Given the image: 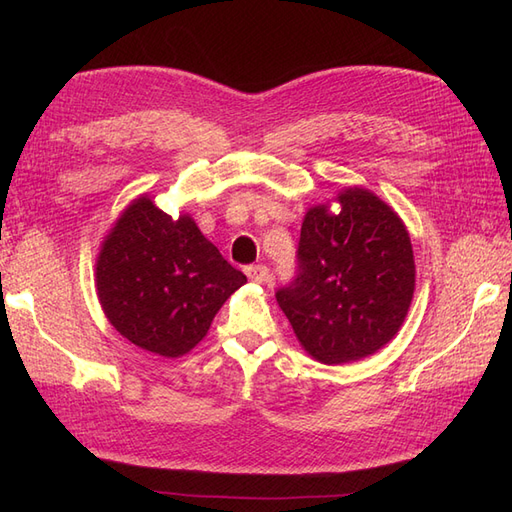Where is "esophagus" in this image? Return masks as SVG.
<instances>
[{
  "instance_id": "esophagus-1",
  "label": "esophagus",
  "mask_w": 512,
  "mask_h": 512,
  "mask_svg": "<svg viewBox=\"0 0 512 512\" xmlns=\"http://www.w3.org/2000/svg\"><path fill=\"white\" fill-rule=\"evenodd\" d=\"M245 275L250 277L252 282H256V284H265V282H269V269L265 267V265H250V267H245Z\"/></svg>"
}]
</instances>
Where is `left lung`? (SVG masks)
I'll return each instance as SVG.
<instances>
[{"instance_id":"1","label":"left lung","mask_w":512,"mask_h":512,"mask_svg":"<svg viewBox=\"0 0 512 512\" xmlns=\"http://www.w3.org/2000/svg\"><path fill=\"white\" fill-rule=\"evenodd\" d=\"M305 213L297 277L275 292L301 346L324 365L365 359L397 335L414 294V254L399 215L348 188Z\"/></svg>"}]
</instances>
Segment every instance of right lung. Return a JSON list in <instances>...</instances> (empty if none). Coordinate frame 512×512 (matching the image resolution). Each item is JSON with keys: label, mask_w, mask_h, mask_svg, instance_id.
Wrapping results in <instances>:
<instances>
[{"label": "right lung", "mask_w": 512, "mask_h": 512, "mask_svg": "<svg viewBox=\"0 0 512 512\" xmlns=\"http://www.w3.org/2000/svg\"><path fill=\"white\" fill-rule=\"evenodd\" d=\"M245 282L188 213L173 220L147 196L119 215L96 260L108 322L134 346L166 359L190 352Z\"/></svg>", "instance_id": "obj_1"}]
</instances>
